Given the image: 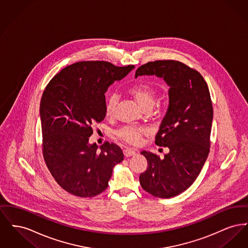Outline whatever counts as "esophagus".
Returning a JSON list of instances; mask_svg holds the SVG:
<instances>
[{
	"label": "esophagus",
	"instance_id": "esophagus-1",
	"mask_svg": "<svg viewBox=\"0 0 248 248\" xmlns=\"http://www.w3.org/2000/svg\"><path fill=\"white\" fill-rule=\"evenodd\" d=\"M124 154L125 157H131V156L136 155V152L131 149H125V150H124Z\"/></svg>",
	"mask_w": 248,
	"mask_h": 248
}]
</instances>
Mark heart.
<instances>
[{"label":"heart","mask_w":248,"mask_h":248,"mask_svg":"<svg viewBox=\"0 0 248 248\" xmlns=\"http://www.w3.org/2000/svg\"><path fill=\"white\" fill-rule=\"evenodd\" d=\"M129 93L136 98V100L145 110L152 109L157 99L156 89L149 83H136L130 88ZM118 102V94H110L107 96L105 105L107 116L112 117L114 115ZM144 133L145 131L141 128L132 125H125L116 131V136L120 140L128 143L130 145H138L141 140Z\"/></svg>","instance_id":"b5f03b06"}]
</instances>
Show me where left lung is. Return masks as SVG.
<instances>
[{
  "label": "left lung",
  "instance_id": "1",
  "mask_svg": "<svg viewBox=\"0 0 248 248\" xmlns=\"http://www.w3.org/2000/svg\"><path fill=\"white\" fill-rule=\"evenodd\" d=\"M155 75L170 87L169 105L155 143L167 147L164 159L141 152L148 168L140 176L143 189L159 198H170L189 188L200 174L209 154L213 107L207 83L200 73L176 60L148 62L136 78Z\"/></svg>",
  "mask_w": 248,
  "mask_h": 248
}]
</instances>
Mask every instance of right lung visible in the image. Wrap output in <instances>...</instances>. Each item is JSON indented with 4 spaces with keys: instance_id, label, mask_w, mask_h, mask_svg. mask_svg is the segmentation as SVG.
I'll list each match as a JSON object with an SVG mask.
<instances>
[{
    "instance_id": "1",
    "label": "right lung",
    "mask_w": 248,
    "mask_h": 248,
    "mask_svg": "<svg viewBox=\"0 0 248 248\" xmlns=\"http://www.w3.org/2000/svg\"><path fill=\"white\" fill-rule=\"evenodd\" d=\"M134 66L81 61L61 70L42 95L43 154L52 176L66 191L94 197L108 188L113 167L124 160L114 143H89L92 125L106 116L105 93Z\"/></svg>"
}]
</instances>
